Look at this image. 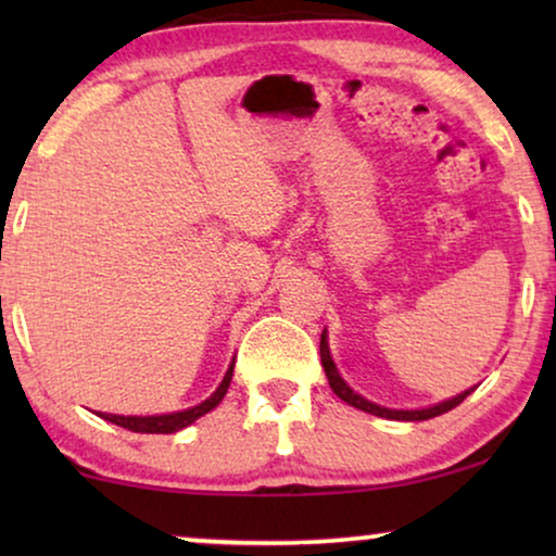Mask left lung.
<instances>
[{
	"instance_id": "left-lung-1",
	"label": "left lung",
	"mask_w": 556,
	"mask_h": 556,
	"mask_svg": "<svg viewBox=\"0 0 556 556\" xmlns=\"http://www.w3.org/2000/svg\"><path fill=\"white\" fill-rule=\"evenodd\" d=\"M321 364H324L326 379H329L331 390H333V394H337L339 400H344V402H349V405H352V407H356V409H364V413H369V415L387 417V420H407V422H415V420H430V417H438V415L447 413V409L458 407L460 402L466 400L468 394L476 390V387H473V390H466L463 394H458V397L445 400V402H440V405H432V407H428V409H387V407H379V405H375V402H369V400L359 397V394H356V392L352 390V387H349V384L344 382V379L339 377L337 364H333V359H331V352H329V341H326V331L321 333Z\"/></svg>"
}]
</instances>
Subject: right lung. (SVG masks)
<instances>
[{
	"instance_id": "obj_1",
	"label": "right lung",
	"mask_w": 556,
	"mask_h": 556,
	"mask_svg": "<svg viewBox=\"0 0 556 556\" xmlns=\"http://www.w3.org/2000/svg\"><path fill=\"white\" fill-rule=\"evenodd\" d=\"M232 364H230V369H227L223 384L217 387V392L197 407L181 409V413H172V415H151V417H124V415H105V413H98V415H101L103 420H109L113 425H118V428H126L131 432H147V435H156V432H164V435L166 432H177L181 428H187V425H192L197 417L207 415L210 409H215L219 402H223V397L227 394V387H230V379H232Z\"/></svg>"
}]
</instances>
